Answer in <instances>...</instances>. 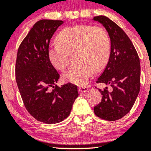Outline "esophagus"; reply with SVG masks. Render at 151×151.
I'll use <instances>...</instances> for the list:
<instances>
[{
  "label": "esophagus",
  "mask_w": 151,
  "mask_h": 151,
  "mask_svg": "<svg viewBox=\"0 0 151 151\" xmlns=\"http://www.w3.org/2000/svg\"><path fill=\"white\" fill-rule=\"evenodd\" d=\"M88 90H89V88H88V86H81V87L79 88V89H78V91L80 94L81 93H83V92H88Z\"/></svg>",
  "instance_id": "34e87169"
}]
</instances>
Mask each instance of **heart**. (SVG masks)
Returning <instances> with one entry per match:
<instances>
[{"label":"heart","instance_id":"b5f03b06","mask_svg":"<svg viewBox=\"0 0 151 151\" xmlns=\"http://www.w3.org/2000/svg\"><path fill=\"white\" fill-rule=\"evenodd\" d=\"M58 43L50 45L47 51L50 62L56 69L64 71L69 63V54L76 52L78 63L63 74L66 81L85 85L96 70L108 63L111 44L107 32L99 26L77 25L65 27L57 35Z\"/></svg>","mask_w":151,"mask_h":151}]
</instances>
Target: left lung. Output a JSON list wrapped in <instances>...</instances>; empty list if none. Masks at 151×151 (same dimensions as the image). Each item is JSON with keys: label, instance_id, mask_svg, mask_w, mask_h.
Instances as JSON below:
<instances>
[{"label": "left lung", "instance_id": "left-lung-1", "mask_svg": "<svg viewBox=\"0 0 151 151\" xmlns=\"http://www.w3.org/2000/svg\"><path fill=\"white\" fill-rule=\"evenodd\" d=\"M107 30L111 43L109 61L96 83L112 87L101 93V101L94 107L101 119L115 121L130 112L140 90V61L135 48L123 29L105 16L94 17Z\"/></svg>", "mask_w": 151, "mask_h": 151}]
</instances>
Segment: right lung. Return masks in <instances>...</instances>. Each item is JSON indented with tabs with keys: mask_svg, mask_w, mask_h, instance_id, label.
<instances>
[{
	"mask_svg": "<svg viewBox=\"0 0 151 151\" xmlns=\"http://www.w3.org/2000/svg\"><path fill=\"white\" fill-rule=\"evenodd\" d=\"M63 23L37 21L20 45L16 61V81L25 108L38 121L48 124L66 119L79 95L74 84L56 85L60 76L48 59L50 39Z\"/></svg>",
	"mask_w": 151,
	"mask_h": 151,
	"instance_id": "right-lung-1",
	"label": "right lung"
}]
</instances>
